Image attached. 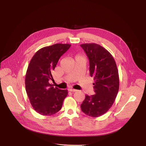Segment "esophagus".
<instances>
[{"instance_id": "34e87169", "label": "esophagus", "mask_w": 146, "mask_h": 146, "mask_svg": "<svg viewBox=\"0 0 146 146\" xmlns=\"http://www.w3.org/2000/svg\"><path fill=\"white\" fill-rule=\"evenodd\" d=\"M68 91H70V92H74L77 91V90L74 89H68Z\"/></svg>"}]
</instances>
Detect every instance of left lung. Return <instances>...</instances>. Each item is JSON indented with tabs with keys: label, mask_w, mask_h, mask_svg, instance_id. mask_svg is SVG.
Instances as JSON below:
<instances>
[{
	"label": "left lung",
	"mask_w": 146,
	"mask_h": 146,
	"mask_svg": "<svg viewBox=\"0 0 146 146\" xmlns=\"http://www.w3.org/2000/svg\"><path fill=\"white\" fill-rule=\"evenodd\" d=\"M81 47L89 60L90 76L95 94L85 96L82 111L92 117H100L113 105L119 90V75L115 61L110 52L95 43L83 44Z\"/></svg>",
	"instance_id": "1"
}]
</instances>
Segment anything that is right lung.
Here are the masks:
<instances>
[{"label": "right lung", "mask_w": 146, "mask_h": 146, "mask_svg": "<svg viewBox=\"0 0 146 146\" xmlns=\"http://www.w3.org/2000/svg\"><path fill=\"white\" fill-rule=\"evenodd\" d=\"M68 44H56L41 48L31 60L25 76V88L33 108L42 115L50 116L58 112L68 94L67 90L54 88V70L60 57L70 47Z\"/></svg>", "instance_id": "obj_1"}]
</instances>
